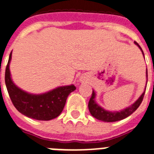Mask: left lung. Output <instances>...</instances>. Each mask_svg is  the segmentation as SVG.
Masks as SVG:
<instances>
[{"mask_svg": "<svg viewBox=\"0 0 154 154\" xmlns=\"http://www.w3.org/2000/svg\"><path fill=\"white\" fill-rule=\"evenodd\" d=\"M134 43L140 48V49H141L142 53H143V51H142V49H141V48L140 47V45H139L137 42H134ZM146 77H147V79H148L147 69H146ZM147 81H148V80H147ZM145 93H146V90L144 91L143 94H141V97H140L133 105H130L129 107L126 108V109H125L122 110V111H120V112H110V111H107V110L101 108L100 105H98L97 104V102L95 101L96 94H95V92L93 91L92 96L89 101V105H88V106H89V110L93 117H94L97 120L102 121V122H117V121H121V120L125 119V118H126L127 117H129V115H131L134 111H136L137 109L140 106L141 103L142 102Z\"/></svg>", "mask_w": 154, "mask_h": 154, "instance_id": "1", "label": "left lung"}]
</instances>
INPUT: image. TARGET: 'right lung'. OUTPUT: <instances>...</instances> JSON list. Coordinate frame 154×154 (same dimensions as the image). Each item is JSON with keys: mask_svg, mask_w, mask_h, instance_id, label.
<instances>
[{"mask_svg": "<svg viewBox=\"0 0 154 154\" xmlns=\"http://www.w3.org/2000/svg\"><path fill=\"white\" fill-rule=\"evenodd\" d=\"M12 52L5 69V85L8 95L17 109L26 117L39 121H49L56 118L62 112L70 93L74 91L73 85L57 87L42 94H32L16 85L11 78L9 64Z\"/></svg>", "mask_w": 154, "mask_h": 154, "instance_id": "obj_1", "label": "right lung"}]
</instances>
